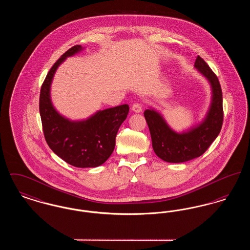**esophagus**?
I'll use <instances>...</instances> for the list:
<instances>
[{
    "label": "esophagus",
    "mask_w": 250,
    "mask_h": 250,
    "mask_svg": "<svg viewBox=\"0 0 250 250\" xmlns=\"http://www.w3.org/2000/svg\"><path fill=\"white\" fill-rule=\"evenodd\" d=\"M132 110H133L134 112H136V113H140V112L143 111V108H142V106H141L140 104L136 103V104H134V105L132 106Z\"/></svg>",
    "instance_id": "1"
}]
</instances>
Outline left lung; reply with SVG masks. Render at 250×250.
I'll return each instance as SVG.
<instances>
[{
	"label": "left lung",
	"instance_id": "obj_1",
	"mask_svg": "<svg viewBox=\"0 0 250 250\" xmlns=\"http://www.w3.org/2000/svg\"><path fill=\"white\" fill-rule=\"evenodd\" d=\"M194 67L207 80L212 92L210 106L201 123L177 132L154 107L144 111L155 155L168 163H183L201 156L216 139L222 127V91L218 79L200 56L195 61Z\"/></svg>",
	"mask_w": 250,
	"mask_h": 250
}]
</instances>
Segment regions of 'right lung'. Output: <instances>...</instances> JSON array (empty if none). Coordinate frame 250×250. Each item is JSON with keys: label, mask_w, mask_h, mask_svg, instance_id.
Wrapping results in <instances>:
<instances>
[{"label": "right lung", "mask_w": 250, "mask_h": 250, "mask_svg": "<svg viewBox=\"0 0 250 250\" xmlns=\"http://www.w3.org/2000/svg\"><path fill=\"white\" fill-rule=\"evenodd\" d=\"M77 45L63 53L50 68L42 84L39 112L44 136L49 148L66 163L77 167H95L105 163L115 148V138L126 119L127 104L97 110L87 119L73 121L54 107L50 88L53 77L67 57L83 50Z\"/></svg>", "instance_id": "obj_1"}]
</instances>
